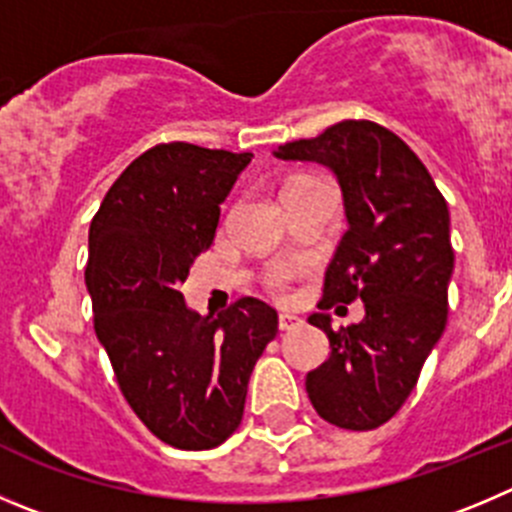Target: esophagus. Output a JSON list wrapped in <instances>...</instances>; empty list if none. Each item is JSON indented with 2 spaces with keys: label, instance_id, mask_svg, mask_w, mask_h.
<instances>
[{
  "label": "esophagus",
  "instance_id": "esophagus-1",
  "mask_svg": "<svg viewBox=\"0 0 512 512\" xmlns=\"http://www.w3.org/2000/svg\"><path fill=\"white\" fill-rule=\"evenodd\" d=\"M298 315H290V313H280V318H278V328L280 331H290V328L293 326H298Z\"/></svg>",
  "mask_w": 512,
  "mask_h": 512
}]
</instances>
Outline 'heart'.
Masks as SVG:
<instances>
[{"label": "heart", "mask_w": 512, "mask_h": 512, "mask_svg": "<svg viewBox=\"0 0 512 512\" xmlns=\"http://www.w3.org/2000/svg\"><path fill=\"white\" fill-rule=\"evenodd\" d=\"M290 184H293V181H290ZM300 272H303V267L295 265V262H278V265H272L270 270L265 272V288L270 290L275 298H285V295H288L290 283L298 278Z\"/></svg>", "instance_id": "b5f03b06"}]
</instances>
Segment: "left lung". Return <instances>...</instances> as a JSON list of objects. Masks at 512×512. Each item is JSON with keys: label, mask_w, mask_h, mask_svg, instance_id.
<instances>
[{"label": "left lung", "mask_w": 512, "mask_h": 512, "mask_svg": "<svg viewBox=\"0 0 512 512\" xmlns=\"http://www.w3.org/2000/svg\"><path fill=\"white\" fill-rule=\"evenodd\" d=\"M275 156L333 169L348 217L326 270L321 313L308 318L328 336L331 353L310 371L305 391L328 424L376 429L404 407L447 326L450 209L419 156L374 121H341L285 143ZM353 299L365 300V321L333 332L322 310Z\"/></svg>", "instance_id": "1"}]
</instances>
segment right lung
Masks as SVG:
<instances>
[{
  "label": "right lung",
  "mask_w": 512,
  "mask_h": 512,
  "mask_svg": "<svg viewBox=\"0 0 512 512\" xmlns=\"http://www.w3.org/2000/svg\"><path fill=\"white\" fill-rule=\"evenodd\" d=\"M250 161L159 143L126 166L90 222L95 336L128 407L176 450H212L240 427L252 369L278 333V313L262 300L240 298L212 318L186 308L181 293Z\"/></svg>",
  "instance_id": "right-lung-1"
}]
</instances>
